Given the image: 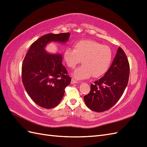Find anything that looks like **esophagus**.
<instances>
[{
  "label": "esophagus",
  "mask_w": 147,
  "mask_h": 147,
  "mask_svg": "<svg viewBox=\"0 0 147 147\" xmlns=\"http://www.w3.org/2000/svg\"><path fill=\"white\" fill-rule=\"evenodd\" d=\"M71 83H72V84H74V83H78V82L77 80H75V79L72 78V80H71Z\"/></svg>",
  "instance_id": "esophagus-1"
}]
</instances>
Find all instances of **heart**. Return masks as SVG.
I'll return each instance as SVG.
<instances>
[{"label": "heart", "instance_id": "b5f03b06", "mask_svg": "<svg viewBox=\"0 0 147 147\" xmlns=\"http://www.w3.org/2000/svg\"><path fill=\"white\" fill-rule=\"evenodd\" d=\"M63 59L69 69L83 64L73 73L77 79L90 77L100 78L107 72L113 61V52L109 46L92 40H81L73 45V49L66 48Z\"/></svg>", "mask_w": 147, "mask_h": 147}]
</instances>
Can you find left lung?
I'll use <instances>...</instances> for the list:
<instances>
[{
	"label": "left lung",
	"instance_id": "8db88e82",
	"mask_svg": "<svg viewBox=\"0 0 147 147\" xmlns=\"http://www.w3.org/2000/svg\"><path fill=\"white\" fill-rule=\"evenodd\" d=\"M130 67L127 56L119 47L113 63L103 77L91 84V91L84 96L88 107L102 112L108 110L121 98L129 81Z\"/></svg>",
	"mask_w": 147,
	"mask_h": 147
}]
</instances>
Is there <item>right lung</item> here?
<instances>
[{"mask_svg": "<svg viewBox=\"0 0 147 147\" xmlns=\"http://www.w3.org/2000/svg\"><path fill=\"white\" fill-rule=\"evenodd\" d=\"M70 34H48L35 41L22 65V82L30 98L38 106L51 109L58 105L71 77L62 64L61 55L47 53L44 47L50 42H66Z\"/></svg>", "mask_w": 147, "mask_h": 147, "instance_id": "add662e5", "label": "right lung"}]
</instances>
